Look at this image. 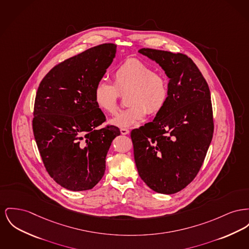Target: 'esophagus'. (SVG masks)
I'll return each mask as SVG.
<instances>
[{
    "mask_svg": "<svg viewBox=\"0 0 249 249\" xmlns=\"http://www.w3.org/2000/svg\"><path fill=\"white\" fill-rule=\"evenodd\" d=\"M120 132H121V134H123V135H127V134H129L130 131H129L128 129L122 128V129H120Z\"/></svg>",
    "mask_w": 249,
    "mask_h": 249,
    "instance_id": "1",
    "label": "esophagus"
}]
</instances>
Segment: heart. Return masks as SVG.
I'll return each instance as SVG.
<instances>
[{
	"instance_id": "b5f03b06",
	"label": "heart",
	"mask_w": 249,
	"mask_h": 249,
	"mask_svg": "<svg viewBox=\"0 0 249 249\" xmlns=\"http://www.w3.org/2000/svg\"><path fill=\"white\" fill-rule=\"evenodd\" d=\"M114 85L100 82L94 88V102L107 114L115 115L118 110L119 93L127 94L130 105L111 120L119 128H129L142 121L146 114L156 115L166 105L169 98L167 79L137 59H128L113 74Z\"/></svg>"
}]
</instances>
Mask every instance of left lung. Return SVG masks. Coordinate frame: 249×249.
<instances>
[{"label": "left lung", "instance_id": "1", "mask_svg": "<svg viewBox=\"0 0 249 249\" xmlns=\"http://www.w3.org/2000/svg\"><path fill=\"white\" fill-rule=\"evenodd\" d=\"M169 78V98L153 121L131 132L140 178L157 193L171 195L197 175L213 139L209 86L192 59L182 53L143 48Z\"/></svg>", "mask_w": 249, "mask_h": 249}]
</instances>
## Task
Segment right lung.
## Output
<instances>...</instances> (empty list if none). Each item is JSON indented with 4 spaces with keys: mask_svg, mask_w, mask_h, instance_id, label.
<instances>
[{
    "mask_svg": "<svg viewBox=\"0 0 249 249\" xmlns=\"http://www.w3.org/2000/svg\"><path fill=\"white\" fill-rule=\"evenodd\" d=\"M116 52L113 43L90 48L53 68L37 89L34 136L49 175L68 190H89L102 179L120 134L112 125L97 129L106 118L93 97Z\"/></svg>",
    "mask_w": 249,
    "mask_h": 249,
    "instance_id": "right-lung-1",
    "label": "right lung"
}]
</instances>
